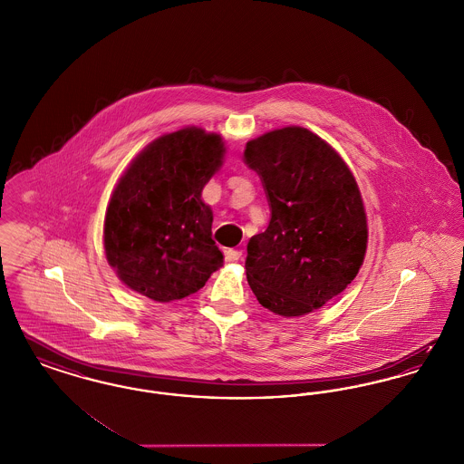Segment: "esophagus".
<instances>
[{
  "label": "esophagus",
  "instance_id": "esophagus-1",
  "mask_svg": "<svg viewBox=\"0 0 464 464\" xmlns=\"http://www.w3.org/2000/svg\"><path fill=\"white\" fill-rule=\"evenodd\" d=\"M224 259H226L227 263H237V261L242 259V252H240V250H235V248H227V250L224 252Z\"/></svg>",
  "mask_w": 464,
  "mask_h": 464
}]
</instances>
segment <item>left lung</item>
<instances>
[{"instance_id":"obj_1","label":"left lung","mask_w":464,"mask_h":464,"mask_svg":"<svg viewBox=\"0 0 464 464\" xmlns=\"http://www.w3.org/2000/svg\"><path fill=\"white\" fill-rule=\"evenodd\" d=\"M243 161L265 186L271 219L246 245V280L282 316L322 308L353 282L367 248L356 180L318 135L287 127L248 140Z\"/></svg>"}]
</instances>
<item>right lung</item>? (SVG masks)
Instances as JSON below:
<instances>
[{"instance_id":"1","label":"right lung","mask_w":464,"mask_h":464,"mask_svg":"<svg viewBox=\"0 0 464 464\" xmlns=\"http://www.w3.org/2000/svg\"><path fill=\"white\" fill-rule=\"evenodd\" d=\"M222 155L218 133L191 127L156 139L133 160L104 221L108 263L127 287L170 303L198 292L221 267L201 189Z\"/></svg>"}]
</instances>
